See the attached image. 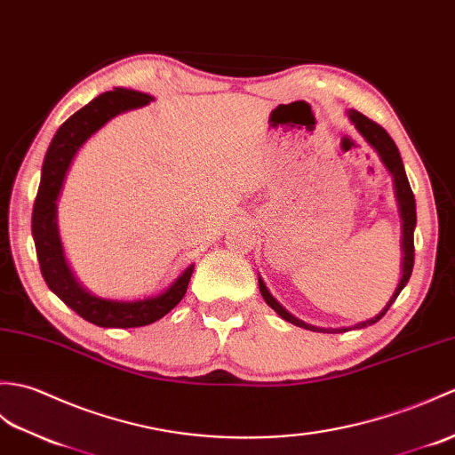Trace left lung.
<instances>
[{
  "instance_id": "1",
  "label": "left lung",
  "mask_w": 455,
  "mask_h": 455,
  "mask_svg": "<svg viewBox=\"0 0 455 455\" xmlns=\"http://www.w3.org/2000/svg\"><path fill=\"white\" fill-rule=\"evenodd\" d=\"M347 116L350 118V123L355 124V128L360 132V136L366 140V142L376 149V154L379 156L381 164L386 165V169L389 171V175L393 179V188H395V198H397V206H399V216H401V249H403V262H401V280L393 291V296L389 298V301L386 304L376 317H371L368 321H362L356 323V325L352 327H339V329H327V327H315V325H309V323L301 321L298 317L291 315L288 309L282 307L278 301L275 299V296L270 294L268 288L262 278L259 276V290H260V296L265 298L267 304L275 309L278 315L291 323V325L301 327V329H307V331H315V332H347L350 329H364L368 325H373V323H378L383 315H386L387 309L391 307L393 301L397 299V296L401 294V290L407 286V282L411 278V272H412V265H415V228H417V204H415V195H412L411 185H409V179L405 173V167H403V159L399 156V149L393 142L391 136L383 130L379 124L373 123L368 116H364L358 110L350 108L347 110Z\"/></svg>"
}]
</instances>
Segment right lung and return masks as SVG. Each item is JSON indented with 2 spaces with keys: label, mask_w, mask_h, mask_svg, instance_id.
<instances>
[{
  "label": "right lung",
  "mask_w": 455,
  "mask_h": 455,
  "mask_svg": "<svg viewBox=\"0 0 455 455\" xmlns=\"http://www.w3.org/2000/svg\"><path fill=\"white\" fill-rule=\"evenodd\" d=\"M151 100H154L151 95L124 87H115V91L100 93L58 128L48 146L43 173H40V185L33 208V239L40 272H43L48 288L68 307H72L79 317L97 327H144L167 315L187 294L188 282L195 270V265H188L164 291L144 299L124 301L99 298L79 284V280L68 265L62 239H60L58 200L77 151L108 120L126 113V110L146 107Z\"/></svg>",
  "instance_id": "obj_1"
}]
</instances>
